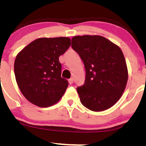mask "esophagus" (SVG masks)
Masks as SVG:
<instances>
[{
    "label": "esophagus",
    "mask_w": 146,
    "mask_h": 146,
    "mask_svg": "<svg viewBox=\"0 0 146 146\" xmlns=\"http://www.w3.org/2000/svg\"><path fill=\"white\" fill-rule=\"evenodd\" d=\"M68 82H69V83H70V84H73V78H70L68 80Z\"/></svg>",
    "instance_id": "esophagus-1"
}]
</instances>
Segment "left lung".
Listing matches in <instances>:
<instances>
[{"mask_svg": "<svg viewBox=\"0 0 146 146\" xmlns=\"http://www.w3.org/2000/svg\"><path fill=\"white\" fill-rule=\"evenodd\" d=\"M71 46L86 68L84 85L77 88L81 103L93 111L111 108L121 98L128 81L121 49L100 35L74 36Z\"/></svg>", "mask_w": 146, "mask_h": 146, "instance_id": "left-lung-1", "label": "left lung"}]
</instances>
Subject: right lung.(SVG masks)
I'll return each mask as SVG.
<instances>
[{
	"mask_svg": "<svg viewBox=\"0 0 146 146\" xmlns=\"http://www.w3.org/2000/svg\"><path fill=\"white\" fill-rule=\"evenodd\" d=\"M70 46L68 37L40 38L18 53L14 63L15 80L28 101L47 108L60 100L68 82L61 78L59 56Z\"/></svg>",
	"mask_w": 146,
	"mask_h": 146,
	"instance_id": "right-lung-1",
	"label": "right lung"
}]
</instances>
